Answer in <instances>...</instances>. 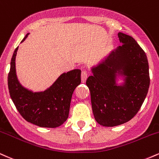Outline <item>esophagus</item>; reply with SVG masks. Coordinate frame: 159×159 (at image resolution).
Masks as SVG:
<instances>
[{
	"label": "esophagus",
	"instance_id": "obj_1",
	"mask_svg": "<svg viewBox=\"0 0 159 159\" xmlns=\"http://www.w3.org/2000/svg\"><path fill=\"white\" fill-rule=\"evenodd\" d=\"M87 71H85V70L82 71V72H81V81H82V83H84V82L86 81V80H87Z\"/></svg>",
	"mask_w": 159,
	"mask_h": 159
}]
</instances>
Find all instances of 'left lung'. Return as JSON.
<instances>
[{"label":"left lung","instance_id":"obj_1","mask_svg":"<svg viewBox=\"0 0 159 159\" xmlns=\"http://www.w3.org/2000/svg\"><path fill=\"white\" fill-rule=\"evenodd\" d=\"M118 36L123 45L92 67L93 75L86 81L95 120L106 127L121 125L135 116L150 82L146 53L132 36L123 33Z\"/></svg>","mask_w":159,"mask_h":159}]
</instances>
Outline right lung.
Here are the masks:
<instances>
[{
  "instance_id": "right-lung-1",
  "label": "right lung",
  "mask_w": 159,
  "mask_h": 159,
  "mask_svg": "<svg viewBox=\"0 0 159 159\" xmlns=\"http://www.w3.org/2000/svg\"><path fill=\"white\" fill-rule=\"evenodd\" d=\"M30 33L21 42L23 43ZM19 46L10 62L8 87L10 97L19 114L29 123L39 127L56 128L69 116L75 89L81 84V69L63 72L45 90L34 92L20 83L16 74V57Z\"/></svg>"
}]
</instances>
